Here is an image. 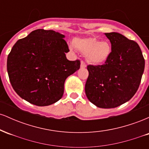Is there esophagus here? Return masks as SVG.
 Returning a JSON list of instances; mask_svg holds the SVG:
<instances>
[{
    "label": "esophagus",
    "instance_id": "esophagus-1",
    "mask_svg": "<svg viewBox=\"0 0 149 149\" xmlns=\"http://www.w3.org/2000/svg\"><path fill=\"white\" fill-rule=\"evenodd\" d=\"M85 67H86V64H85L84 61H82L81 62H80V68H81V69H84Z\"/></svg>",
    "mask_w": 149,
    "mask_h": 149
}]
</instances>
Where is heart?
I'll list each match as a JSON object with an SVG mask.
<instances>
[{
  "label": "heart",
  "mask_w": 149,
  "mask_h": 149,
  "mask_svg": "<svg viewBox=\"0 0 149 149\" xmlns=\"http://www.w3.org/2000/svg\"><path fill=\"white\" fill-rule=\"evenodd\" d=\"M73 45L85 54L88 63L93 65L103 64L111 53V45L109 42L100 41L95 38H76L73 41Z\"/></svg>",
  "instance_id": "b5f03b06"
}]
</instances>
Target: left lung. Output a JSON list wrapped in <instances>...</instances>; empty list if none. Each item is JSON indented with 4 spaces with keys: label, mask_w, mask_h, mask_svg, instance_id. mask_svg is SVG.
Listing matches in <instances>:
<instances>
[{
    "label": "left lung",
    "mask_w": 149,
    "mask_h": 149,
    "mask_svg": "<svg viewBox=\"0 0 149 149\" xmlns=\"http://www.w3.org/2000/svg\"><path fill=\"white\" fill-rule=\"evenodd\" d=\"M111 53L105 64L88 66L86 96L99 108L119 107L134 95L141 83L145 61L139 45L122 34L105 33Z\"/></svg>",
    "instance_id": "obj_1"
}]
</instances>
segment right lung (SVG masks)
<instances>
[{
	"label": "right lung",
	"instance_id": "add662e5",
	"mask_svg": "<svg viewBox=\"0 0 149 149\" xmlns=\"http://www.w3.org/2000/svg\"><path fill=\"white\" fill-rule=\"evenodd\" d=\"M65 36L37 29L19 39L10 51L7 70L16 93L29 103L45 107L62 97L64 82L80 69V61H69Z\"/></svg>",
	"mask_w": 149,
	"mask_h": 149
}]
</instances>
